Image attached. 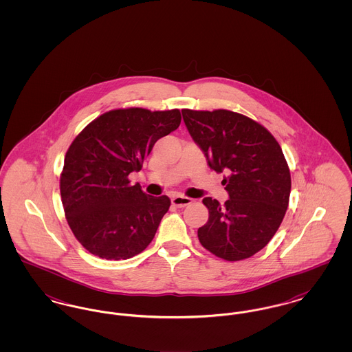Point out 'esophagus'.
I'll use <instances>...</instances> for the list:
<instances>
[{
  "instance_id": "34e87169",
  "label": "esophagus",
  "mask_w": 352,
  "mask_h": 352,
  "mask_svg": "<svg viewBox=\"0 0 352 352\" xmlns=\"http://www.w3.org/2000/svg\"><path fill=\"white\" fill-rule=\"evenodd\" d=\"M191 201H192V199H190V198H187V197H182V195H175V197H173V198H171V203H173V206L179 207V208L186 207V206H187V204H190Z\"/></svg>"
}]
</instances>
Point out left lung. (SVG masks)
<instances>
[{"label": "left lung", "mask_w": 352, "mask_h": 352, "mask_svg": "<svg viewBox=\"0 0 352 352\" xmlns=\"http://www.w3.org/2000/svg\"><path fill=\"white\" fill-rule=\"evenodd\" d=\"M182 116L208 166L227 173L221 184L230 199H203L208 221L199 241L223 260L248 258L268 244L287 210L292 179L281 146L263 125L232 111L182 109Z\"/></svg>", "instance_id": "left-lung-1"}]
</instances>
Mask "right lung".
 Returning a JSON list of instances; mask_svg holds the SVG:
<instances>
[{
    "mask_svg": "<svg viewBox=\"0 0 352 352\" xmlns=\"http://www.w3.org/2000/svg\"><path fill=\"white\" fill-rule=\"evenodd\" d=\"M179 124V109H113L72 141L60 174V195L68 226L89 253L126 260L151 244L170 199L145 194L128 175L140 171L154 144Z\"/></svg>",
    "mask_w": 352,
    "mask_h": 352,
    "instance_id": "obj_1",
    "label": "right lung"
}]
</instances>
